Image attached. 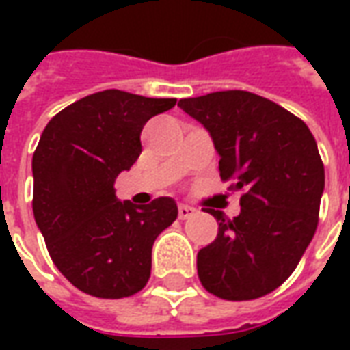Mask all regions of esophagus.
Wrapping results in <instances>:
<instances>
[{"label":"esophagus","mask_w":350,"mask_h":350,"mask_svg":"<svg viewBox=\"0 0 350 350\" xmlns=\"http://www.w3.org/2000/svg\"><path fill=\"white\" fill-rule=\"evenodd\" d=\"M195 212H197V210H195L193 206H187V204L178 206V217H180V219H187V217H191Z\"/></svg>","instance_id":"obj_1"}]
</instances>
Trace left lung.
<instances>
[{
	"label": "left lung",
	"instance_id": "obj_1",
	"mask_svg": "<svg viewBox=\"0 0 350 350\" xmlns=\"http://www.w3.org/2000/svg\"><path fill=\"white\" fill-rule=\"evenodd\" d=\"M178 107L210 131L221 180L242 191L234 219L204 210L219 230L198 251V279L223 300L260 298L285 283L315 234L324 191L315 138L300 118L243 90L180 99Z\"/></svg>",
	"mask_w": 350,
	"mask_h": 350
}]
</instances>
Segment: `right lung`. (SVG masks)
I'll list each match as a JSON object with an SVG mask.
<instances>
[{
	"label": "right lung",
	"instance_id": "obj_1",
	"mask_svg": "<svg viewBox=\"0 0 350 350\" xmlns=\"http://www.w3.org/2000/svg\"><path fill=\"white\" fill-rule=\"evenodd\" d=\"M174 105L105 90L64 108L42 131L31 163L35 223L52 262L82 293L118 300L150 279L153 242L178 206L170 197L122 202L114 182L142 152L146 122Z\"/></svg>",
	"mask_w": 350,
	"mask_h": 350
}]
</instances>
